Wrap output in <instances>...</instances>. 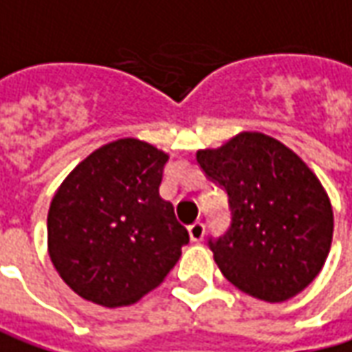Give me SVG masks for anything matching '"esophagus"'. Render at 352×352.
<instances>
[{
    "mask_svg": "<svg viewBox=\"0 0 352 352\" xmlns=\"http://www.w3.org/2000/svg\"><path fill=\"white\" fill-rule=\"evenodd\" d=\"M204 232H206V228L202 222H195V224L188 226V236L192 241H202V237H204Z\"/></svg>",
    "mask_w": 352,
    "mask_h": 352,
    "instance_id": "esophagus-1",
    "label": "esophagus"
}]
</instances>
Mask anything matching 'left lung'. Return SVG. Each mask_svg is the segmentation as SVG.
Here are the masks:
<instances>
[{
  "instance_id": "1",
  "label": "left lung",
  "mask_w": 352,
  "mask_h": 352,
  "mask_svg": "<svg viewBox=\"0 0 352 352\" xmlns=\"http://www.w3.org/2000/svg\"><path fill=\"white\" fill-rule=\"evenodd\" d=\"M197 162L228 195L230 228L208 239L222 274L265 302L302 292L321 271L333 237V210L320 179L285 144L261 132L200 150Z\"/></svg>"
}]
</instances>
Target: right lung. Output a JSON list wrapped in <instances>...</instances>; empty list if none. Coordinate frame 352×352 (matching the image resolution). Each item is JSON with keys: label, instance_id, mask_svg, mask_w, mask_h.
<instances>
[{"label": "right lung", "instance_id": "add662e5", "mask_svg": "<svg viewBox=\"0 0 352 352\" xmlns=\"http://www.w3.org/2000/svg\"><path fill=\"white\" fill-rule=\"evenodd\" d=\"M167 160L146 142L116 140L60 185L48 210V253L81 298L128 306L175 267L188 232L160 197Z\"/></svg>", "mask_w": 352, "mask_h": 352}]
</instances>
